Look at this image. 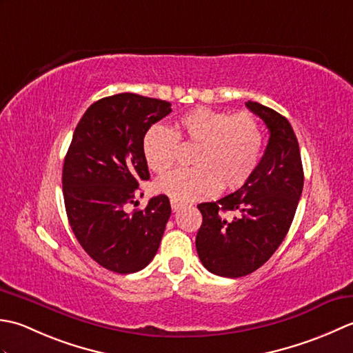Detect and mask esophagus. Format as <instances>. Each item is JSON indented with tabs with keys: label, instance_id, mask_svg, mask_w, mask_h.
<instances>
[{
	"label": "esophagus",
	"instance_id": "obj_1",
	"mask_svg": "<svg viewBox=\"0 0 353 353\" xmlns=\"http://www.w3.org/2000/svg\"><path fill=\"white\" fill-rule=\"evenodd\" d=\"M170 207L174 212H178L179 208L184 207V203H179V201H176V199H170Z\"/></svg>",
	"mask_w": 353,
	"mask_h": 353
}]
</instances>
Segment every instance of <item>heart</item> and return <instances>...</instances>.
I'll return each mask as SVG.
<instances>
[{
    "label": "heart",
    "instance_id": "obj_1",
    "mask_svg": "<svg viewBox=\"0 0 353 353\" xmlns=\"http://www.w3.org/2000/svg\"><path fill=\"white\" fill-rule=\"evenodd\" d=\"M179 141L195 146V168L178 169L155 183V190L176 201L212 196L234 190L253 175L263 149V129L248 112L232 114L198 106L178 119L176 129L152 125L143 137V157L155 174L174 166Z\"/></svg>",
    "mask_w": 353,
    "mask_h": 353
}]
</instances>
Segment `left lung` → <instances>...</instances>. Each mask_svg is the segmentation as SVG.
I'll list each match as a JSON object with an SVG mask.
<instances>
[{
	"label": "left lung",
	"mask_w": 353,
	"mask_h": 353,
	"mask_svg": "<svg viewBox=\"0 0 353 353\" xmlns=\"http://www.w3.org/2000/svg\"><path fill=\"white\" fill-rule=\"evenodd\" d=\"M263 120L270 140L253 175L239 190L198 208L203 224L196 251L204 267L221 277H242L274 254L290 230L303 190V166L290 121L257 102L245 103ZM232 213L227 219L225 213Z\"/></svg>",
	"instance_id": "left-lung-1"
}]
</instances>
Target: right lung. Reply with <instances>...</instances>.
Here are the masks:
<instances>
[{
	"instance_id": "1",
	"label": "right lung",
	"mask_w": 353,
	"mask_h": 353,
	"mask_svg": "<svg viewBox=\"0 0 353 353\" xmlns=\"http://www.w3.org/2000/svg\"><path fill=\"white\" fill-rule=\"evenodd\" d=\"M170 111L166 100L134 92L100 99L77 123L63 161L71 230L92 261L119 274L148 267L170 218L166 195L150 198L143 210H125L149 179L143 137Z\"/></svg>"
}]
</instances>
